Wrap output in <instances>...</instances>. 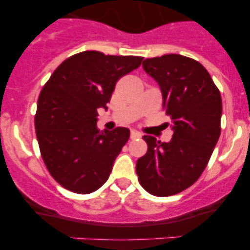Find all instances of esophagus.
I'll use <instances>...</instances> for the list:
<instances>
[{"label": "esophagus", "mask_w": 250, "mask_h": 250, "mask_svg": "<svg viewBox=\"0 0 250 250\" xmlns=\"http://www.w3.org/2000/svg\"><path fill=\"white\" fill-rule=\"evenodd\" d=\"M142 137V134L139 132H137V130H132V132H130V139H138V138H141Z\"/></svg>", "instance_id": "esophagus-1"}]
</instances>
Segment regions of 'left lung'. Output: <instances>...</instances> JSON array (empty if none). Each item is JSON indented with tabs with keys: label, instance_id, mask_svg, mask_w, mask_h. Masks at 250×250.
<instances>
[{
	"label": "left lung",
	"instance_id": "left-lung-1",
	"mask_svg": "<svg viewBox=\"0 0 250 250\" xmlns=\"http://www.w3.org/2000/svg\"><path fill=\"white\" fill-rule=\"evenodd\" d=\"M143 69L160 86L174 134L167 143L144 136L148 150L136 170L144 190L165 197L190 188L208 164L221 134L222 99L208 71L191 58H150Z\"/></svg>",
	"mask_w": 250,
	"mask_h": 250
}]
</instances>
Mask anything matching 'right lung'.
<instances>
[{
  "mask_svg": "<svg viewBox=\"0 0 250 250\" xmlns=\"http://www.w3.org/2000/svg\"><path fill=\"white\" fill-rule=\"evenodd\" d=\"M142 60L86 50L64 60L42 88L37 139L46 169L66 190L86 195L108 179L129 129L100 132L97 109H107L116 83Z\"/></svg>",
  "mask_w": 250,
  "mask_h": 250,
  "instance_id": "1",
  "label": "right lung"
}]
</instances>
